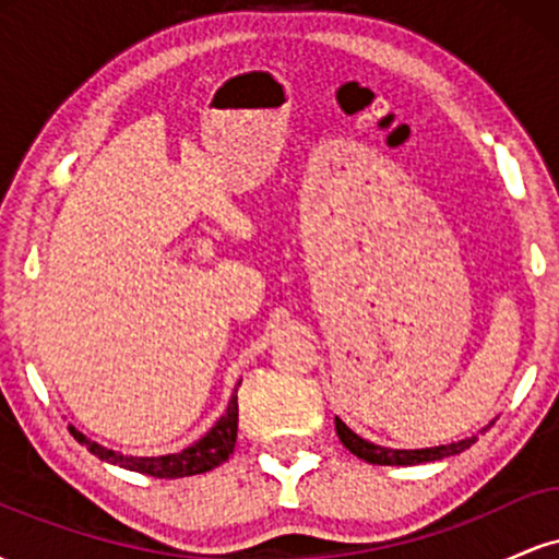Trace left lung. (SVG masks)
<instances>
[{"instance_id": "obj_1", "label": "left lung", "mask_w": 559, "mask_h": 559, "mask_svg": "<svg viewBox=\"0 0 559 559\" xmlns=\"http://www.w3.org/2000/svg\"><path fill=\"white\" fill-rule=\"evenodd\" d=\"M489 428V426H486ZM484 428V431H486ZM336 433L338 441L349 449L352 454L365 460L370 465H420V463H436V460L452 457V454L465 452L467 447L476 444L478 436H467V439L452 441V444H441V447H426V449H391V447H378L373 441L362 439L352 431L346 423L336 418Z\"/></svg>"}]
</instances>
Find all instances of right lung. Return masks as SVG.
Listing matches in <instances>:
<instances>
[{"instance_id": "add662e5", "label": "right lung", "mask_w": 559, "mask_h": 559, "mask_svg": "<svg viewBox=\"0 0 559 559\" xmlns=\"http://www.w3.org/2000/svg\"><path fill=\"white\" fill-rule=\"evenodd\" d=\"M241 383V381H239ZM236 431H239V402H236V394L230 396L226 413L217 418V423L210 428L202 439L194 441L191 447L181 449V452L173 454H159V457H133V454H120L115 449H107L96 441L86 439L81 431H75L70 426V433L86 444L92 454H96L105 463L126 467V471L144 473V476L152 478H186V476H199V473H207L213 467L223 465L234 454L236 447Z\"/></svg>"}]
</instances>
